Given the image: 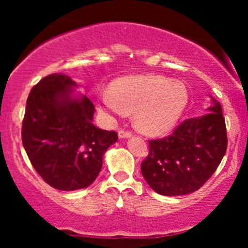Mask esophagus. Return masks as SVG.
I'll return each instance as SVG.
<instances>
[{
    "label": "esophagus",
    "instance_id": "esophagus-1",
    "mask_svg": "<svg viewBox=\"0 0 248 248\" xmlns=\"http://www.w3.org/2000/svg\"><path fill=\"white\" fill-rule=\"evenodd\" d=\"M119 138L120 139H129L132 138V133L128 132V130H119Z\"/></svg>",
    "mask_w": 248,
    "mask_h": 248
}]
</instances>
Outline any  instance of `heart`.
<instances>
[{
    "instance_id": "obj_1",
    "label": "heart",
    "mask_w": 248,
    "mask_h": 248,
    "mask_svg": "<svg viewBox=\"0 0 248 248\" xmlns=\"http://www.w3.org/2000/svg\"><path fill=\"white\" fill-rule=\"evenodd\" d=\"M189 102L182 81L158 75L128 76L99 96V107L113 114L135 112V124L149 135H162L176 126Z\"/></svg>"
}]
</instances>
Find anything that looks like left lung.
Wrapping results in <instances>:
<instances>
[{
	"label": "left lung",
	"instance_id": "obj_1",
	"mask_svg": "<svg viewBox=\"0 0 248 248\" xmlns=\"http://www.w3.org/2000/svg\"><path fill=\"white\" fill-rule=\"evenodd\" d=\"M210 98L211 105L203 115L187 119L168 138L149 141L141 172L155 192L183 196L197 191L223 160L227 148L225 119L219 101Z\"/></svg>",
	"mask_w": 248,
	"mask_h": 248
}]
</instances>
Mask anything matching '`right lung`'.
Wrapping results in <instances>:
<instances>
[{"mask_svg": "<svg viewBox=\"0 0 248 248\" xmlns=\"http://www.w3.org/2000/svg\"><path fill=\"white\" fill-rule=\"evenodd\" d=\"M62 73L44 77L32 87L22 124V142L36 171L62 191L85 189L98 177L115 132L93 124L94 105Z\"/></svg>", "mask_w": 248, "mask_h": 248, "instance_id": "1", "label": "right lung"}]
</instances>
